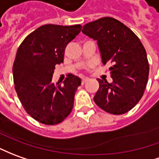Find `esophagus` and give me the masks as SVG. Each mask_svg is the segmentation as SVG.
I'll use <instances>...</instances> for the list:
<instances>
[{
  "label": "esophagus",
  "instance_id": "1",
  "mask_svg": "<svg viewBox=\"0 0 159 159\" xmlns=\"http://www.w3.org/2000/svg\"><path fill=\"white\" fill-rule=\"evenodd\" d=\"M88 81V78H84V77H83L82 78V84H84V83H86Z\"/></svg>",
  "mask_w": 159,
  "mask_h": 159
}]
</instances>
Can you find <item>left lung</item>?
Returning a JSON list of instances; mask_svg holds the SVG:
<instances>
[{
	"label": "left lung",
	"instance_id": "8db88e82",
	"mask_svg": "<svg viewBox=\"0 0 159 159\" xmlns=\"http://www.w3.org/2000/svg\"><path fill=\"white\" fill-rule=\"evenodd\" d=\"M83 33L97 41L102 62L112 64L113 83L97 79L94 101L113 114L128 112L141 99L149 75L147 55L139 39L118 20L101 18L83 26Z\"/></svg>",
	"mask_w": 159,
	"mask_h": 159
}]
</instances>
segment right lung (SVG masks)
I'll list each match as a JSON object with an SVG mask.
<instances>
[{"mask_svg":"<svg viewBox=\"0 0 159 159\" xmlns=\"http://www.w3.org/2000/svg\"><path fill=\"white\" fill-rule=\"evenodd\" d=\"M82 25H41L18 48L14 66V88L26 113L45 125H57L70 114L81 78L70 74L62 85L53 83L55 65L64 62L69 42Z\"/></svg>","mask_w":159,"mask_h":159,"instance_id":"right-lung-1","label":"right lung"}]
</instances>
